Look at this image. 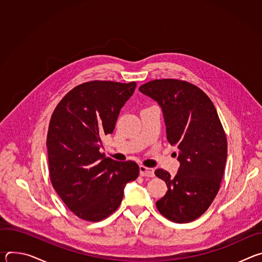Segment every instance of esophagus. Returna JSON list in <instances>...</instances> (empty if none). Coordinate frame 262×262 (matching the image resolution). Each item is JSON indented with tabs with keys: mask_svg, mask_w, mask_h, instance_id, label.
I'll use <instances>...</instances> for the list:
<instances>
[{
	"mask_svg": "<svg viewBox=\"0 0 262 262\" xmlns=\"http://www.w3.org/2000/svg\"><path fill=\"white\" fill-rule=\"evenodd\" d=\"M140 175L145 176V177H154L155 176V170L152 168L140 166Z\"/></svg>",
	"mask_w": 262,
	"mask_h": 262,
	"instance_id": "34e87169",
	"label": "esophagus"
}]
</instances>
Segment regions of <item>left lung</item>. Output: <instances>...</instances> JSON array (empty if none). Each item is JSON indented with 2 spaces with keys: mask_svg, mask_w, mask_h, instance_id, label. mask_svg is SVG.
Returning a JSON list of instances; mask_svg holds the SVG:
<instances>
[{
  "mask_svg": "<svg viewBox=\"0 0 262 262\" xmlns=\"http://www.w3.org/2000/svg\"><path fill=\"white\" fill-rule=\"evenodd\" d=\"M139 91L159 103L167 139L178 149L175 176L162 169L155 172L168 188L157 207L172 222H192L212 203L226 165L227 139L216 110L201 89L184 81L155 80Z\"/></svg>",
  "mask_w": 262,
  "mask_h": 262,
  "instance_id": "8db88e82",
  "label": "left lung"
}]
</instances>
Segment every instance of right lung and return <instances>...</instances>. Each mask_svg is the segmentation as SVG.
I'll list each match as a JSON object with an SVG mask.
<instances>
[{"mask_svg":"<svg viewBox=\"0 0 262 262\" xmlns=\"http://www.w3.org/2000/svg\"><path fill=\"white\" fill-rule=\"evenodd\" d=\"M137 84L93 81L69 91L52 115L47 147L51 181L66 206L79 217L97 222L120 205L125 185L139 166L117 162L99 150L115 128L120 110Z\"/></svg>","mask_w":262,"mask_h":262,"instance_id":"add662e5","label":"right lung"}]
</instances>
